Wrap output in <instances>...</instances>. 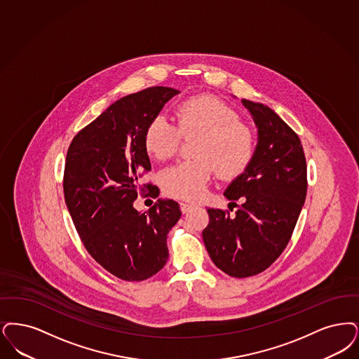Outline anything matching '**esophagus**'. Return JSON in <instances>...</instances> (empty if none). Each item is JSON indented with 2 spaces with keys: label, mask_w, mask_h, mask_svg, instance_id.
I'll return each instance as SVG.
<instances>
[{
  "label": "esophagus",
  "mask_w": 359,
  "mask_h": 359,
  "mask_svg": "<svg viewBox=\"0 0 359 359\" xmlns=\"http://www.w3.org/2000/svg\"><path fill=\"white\" fill-rule=\"evenodd\" d=\"M194 207H195V205H194V204H189V203H180V210H182L183 214L189 212Z\"/></svg>",
  "instance_id": "1"
}]
</instances>
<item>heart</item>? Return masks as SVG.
<instances>
[{
	"label": "heart",
	"instance_id": "obj_1",
	"mask_svg": "<svg viewBox=\"0 0 359 359\" xmlns=\"http://www.w3.org/2000/svg\"><path fill=\"white\" fill-rule=\"evenodd\" d=\"M177 126L167 116H155L144 133L147 152L158 160L172 158L182 139L199 137L195 160L167 168L161 182L164 191L176 199L198 201L204 196L216 168L230 179L243 172L254 158L255 140L239 115L212 96H196L183 101L177 109Z\"/></svg>",
	"mask_w": 359,
	"mask_h": 359
}]
</instances>
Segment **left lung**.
I'll return each mask as SVG.
<instances>
[{
	"mask_svg": "<svg viewBox=\"0 0 359 359\" xmlns=\"http://www.w3.org/2000/svg\"><path fill=\"white\" fill-rule=\"evenodd\" d=\"M258 129L254 158L226 188L243 199L236 214L208 208L203 242L216 267L233 278L269 269L286 248L307 192L306 158L298 135L262 102L242 99Z\"/></svg>",
	"mask_w": 359,
	"mask_h": 359,
	"instance_id": "1",
	"label": "left lung"
}]
</instances>
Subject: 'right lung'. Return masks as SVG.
<instances>
[{"mask_svg":"<svg viewBox=\"0 0 359 359\" xmlns=\"http://www.w3.org/2000/svg\"><path fill=\"white\" fill-rule=\"evenodd\" d=\"M177 93L152 86L116 101L73 137L67 154L64 195L74 227L93 259L123 280H145L164 267L167 235L182 216L172 199L144 212L133 207L143 191L139 179L151 171L145 129Z\"/></svg>","mask_w":359,"mask_h":359,"instance_id":"1","label":"right lung"}]
</instances>
